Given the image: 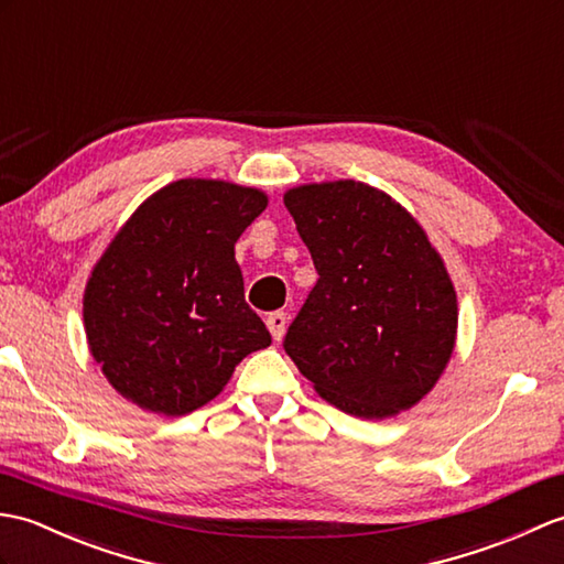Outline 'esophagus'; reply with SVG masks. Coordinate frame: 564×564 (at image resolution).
Returning a JSON list of instances; mask_svg holds the SVG:
<instances>
[{
	"label": "esophagus",
	"mask_w": 564,
	"mask_h": 564,
	"mask_svg": "<svg viewBox=\"0 0 564 564\" xmlns=\"http://www.w3.org/2000/svg\"><path fill=\"white\" fill-rule=\"evenodd\" d=\"M265 323H268V330L272 333L274 340H282V335L286 330V314H284V311H272Z\"/></svg>",
	"instance_id": "1"
}]
</instances>
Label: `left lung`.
<instances>
[{"instance_id":"8db88e82","label":"left lung","mask_w":564,"mask_h":564,"mask_svg":"<svg viewBox=\"0 0 564 564\" xmlns=\"http://www.w3.org/2000/svg\"><path fill=\"white\" fill-rule=\"evenodd\" d=\"M318 272L284 352L321 398L383 420L432 391L456 340V292L420 224L357 181L284 195Z\"/></svg>"}]
</instances>
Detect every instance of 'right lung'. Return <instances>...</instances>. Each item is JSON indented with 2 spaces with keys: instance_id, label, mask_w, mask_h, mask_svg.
<instances>
[{
  "instance_id": "obj_1",
  "label": "right lung",
  "mask_w": 564,
  "mask_h": 564,
  "mask_svg": "<svg viewBox=\"0 0 564 564\" xmlns=\"http://www.w3.org/2000/svg\"><path fill=\"white\" fill-rule=\"evenodd\" d=\"M268 197L221 181H176L112 239L84 294L94 359L120 395L166 417L209 403L272 337L246 304L234 243Z\"/></svg>"
}]
</instances>
